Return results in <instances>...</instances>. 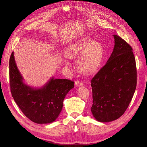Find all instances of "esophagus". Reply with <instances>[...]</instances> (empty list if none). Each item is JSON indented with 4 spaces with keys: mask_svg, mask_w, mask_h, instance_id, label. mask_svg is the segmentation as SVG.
I'll return each mask as SVG.
<instances>
[{
    "mask_svg": "<svg viewBox=\"0 0 147 147\" xmlns=\"http://www.w3.org/2000/svg\"><path fill=\"white\" fill-rule=\"evenodd\" d=\"M83 83L82 81H75V85L77 86H83Z\"/></svg>",
    "mask_w": 147,
    "mask_h": 147,
    "instance_id": "obj_1",
    "label": "esophagus"
}]
</instances>
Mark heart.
Listing matches in <instances>:
<instances>
[{"label":"heart","mask_w":147,"mask_h":147,"mask_svg":"<svg viewBox=\"0 0 147 147\" xmlns=\"http://www.w3.org/2000/svg\"><path fill=\"white\" fill-rule=\"evenodd\" d=\"M66 55L71 59L80 57L78 61V68L85 75L95 74L103 61L104 49L102 45L95 42L88 36L78 39L67 48ZM65 63L68 64L66 61Z\"/></svg>","instance_id":"heart-1"}]
</instances>
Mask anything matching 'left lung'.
<instances>
[{"label":"left lung","mask_w":147,"mask_h":147,"mask_svg":"<svg viewBox=\"0 0 147 147\" xmlns=\"http://www.w3.org/2000/svg\"><path fill=\"white\" fill-rule=\"evenodd\" d=\"M114 48L107 62L91 80L95 119L108 122L122 116L137 86L136 63L132 49L121 37L114 35Z\"/></svg>","instance_id":"8db88e82"}]
</instances>
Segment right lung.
Segmentation results:
<instances>
[{
    "instance_id": "1",
    "label": "right lung",
    "mask_w": 147,
    "mask_h": 147,
    "mask_svg": "<svg viewBox=\"0 0 147 147\" xmlns=\"http://www.w3.org/2000/svg\"><path fill=\"white\" fill-rule=\"evenodd\" d=\"M10 91L13 99L25 115L39 124L54 122L63 107L67 94L74 87V82L52 77L40 88L26 84L16 66L14 52L9 60Z\"/></svg>"
}]
</instances>
